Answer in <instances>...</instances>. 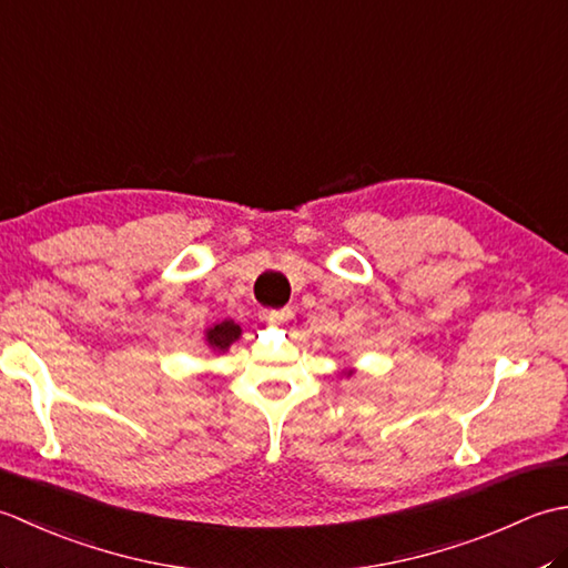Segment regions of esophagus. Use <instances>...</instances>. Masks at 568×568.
Returning a JSON list of instances; mask_svg holds the SVG:
<instances>
[{
	"mask_svg": "<svg viewBox=\"0 0 568 568\" xmlns=\"http://www.w3.org/2000/svg\"><path fill=\"white\" fill-rule=\"evenodd\" d=\"M293 310H273V312H265V322L273 324V327H287V324L293 322Z\"/></svg>",
	"mask_w": 568,
	"mask_h": 568,
	"instance_id": "esophagus-1",
	"label": "esophagus"
}]
</instances>
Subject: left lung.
I'll return each instance as SVG.
<instances>
[{"label":"left lung","instance_id":"8db88e82","mask_svg":"<svg viewBox=\"0 0 568 568\" xmlns=\"http://www.w3.org/2000/svg\"><path fill=\"white\" fill-rule=\"evenodd\" d=\"M354 373H356V368H344V371L339 373V376H344V378H352Z\"/></svg>","mask_w":568,"mask_h":568}]
</instances>
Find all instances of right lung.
<instances>
[{
    "mask_svg": "<svg viewBox=\"0 0 568 568\" xmlns=\"http://www.w3.org/2000/svg\"><path fill=\"white\" fill-rule=\"evenodd\" d=\"M241 339V327L234 320H222L212 324L210 329H204V346L212 354H226L234 342Z\"/></svg>",
    "mask_w": 568,
    "mask_h": 568,
    "instance_id": "add662e5",
    "label": "right lung"
}]
</instances>
